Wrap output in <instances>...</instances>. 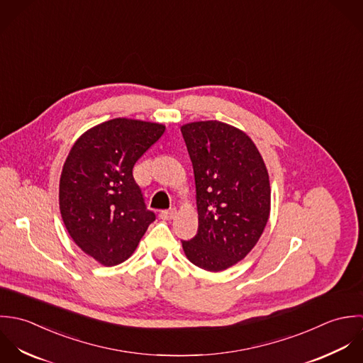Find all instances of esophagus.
I'll return each instance as SVG.
<instances>
[{
	"mask_svg": "<svg viewBox=\"0 0 363 363\" xmlns=\"http://www.w3.org/2000/svg\"><path fill=\"white\" fill-rule=\"evenodd\" d=\"M175 213H177V211L172 208V209H168V211H162L160 213V218H162V220H171V218H174Z\"/></svg>",
	"mask_w": 363,
	"mask_h": 363,
	"instance_id": "esophagus-1",
	"label": "esophagus"
}]
</instances>
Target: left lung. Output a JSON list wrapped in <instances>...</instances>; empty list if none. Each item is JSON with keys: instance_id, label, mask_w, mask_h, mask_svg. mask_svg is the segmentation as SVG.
Listing matches in <instances>:
<instances>
[{"instance_id": "1", "label": "left lung", "mask_w": 363, "mask_h": 363, "mask_svg": "<svg viewBox=\"0 0 363 363\" xmlns=\"http://www.w3.org/2000/svg\"><path fill=\"white\" fill-rule=\"evenodd\" d=\"M196 185L198 233L182 241L188 259L211 272L241 261L258 242L271 211L265 162L240 129L218 121L181 128Z\"/></svg>"}]
</instances>
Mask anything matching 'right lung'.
Masks as SVG:
<instances>
[{"label": "right lung", "instance_id": "obj_1", "mask_svg": "<svg viewBox=\"0 0 363 363\" xmlns=\"http://www.w3.org/2000/svg\"><path fill=\"white\" fill-rule=\"evenodd\" d=\"M165 126L116 118L86 130L63 165L59 202L74 242L105 267L126 261L155 220L133 167Z\"/></svg>", "mask_w": 363, "mask_h": 363}]
</instances>
